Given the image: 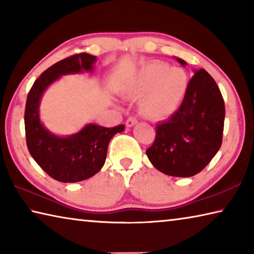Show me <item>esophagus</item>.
I'll return each instance as SVG.
<instances>
[{
	"label": "esophagus",
	"mask_w": 254,
	"mask_h": 254,
	"mask_svg": "<svg viewBox=\"0 0 254 254\" xmlns=\"http://www.w3.org/2000/svg\"><path fill=\"white\" fill-rule=\"evenodd\" d=\"M137 122V120H136V118H134V117H130L128 118L127 120V122H126V124H127V127H133L134 126V124Z\"/></svg>",
	"instance_id": "34e87169"
}]
</instances>
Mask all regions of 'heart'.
Here are the masks:
<instances>
[{
    "label": "heart",
    "instance_id": "obj_1",
    "mask_svg": "<svg viewBox=\"0 0 254 254\" xmlns=\"http://www.w3.org/2000/svg\"><path fill=\"white\" fill-rule=\"evenodd\" d=\"M189 76L182 67L156 62L140 68L124 85L128 96L140 97V111L144 117L163 120L177 111L186 96Z\"/></svg>",
    "mask_w": 254,
    "mask_h": 254
}]
</instances>
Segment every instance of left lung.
Listing matches in <instances>:
<instances>
[{"instance_id":"8db88e82","label":"left lung","mask_w":254,"mask_h":254,"mask_svg":"<svg viewBox=\"0 0 254 254\" xmlns=\"http://www.w3.org/2000/svg\"><path fill=\"white\" fill-rule=\"evenodd\" d=\"M224 118V100L217 84L205 69L195 71L179 109L157 124L153 143L145 151L149 160L168 176L197 175L221 148Z\"/></svg>"}]
</instances>
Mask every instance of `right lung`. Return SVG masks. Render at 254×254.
<instances>
[{"label":"right lung","instance_id":"add662e5","mask_svg":"<svg viewBox=\"0 0 254 254\" xmlns=\"http://www.w3.org/2000/svg\"><path fill=\"white\" fill-rule=\"evenodd\" d=\"M96 56L72 55L49 67L34 81L28 94L24 111L27 147L38 165L60 183H77L93 177L104 165L110 140L124 130L88 124L70 136L60 137L47 131L40 123L39 103L42 93L62 75L93 70Z\"/></svg>","mask_w":254,"mask_h":254}]
</instances>
